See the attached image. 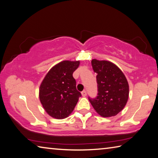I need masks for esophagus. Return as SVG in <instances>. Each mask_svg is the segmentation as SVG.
<instances>
[{
  "mask_svg": "<svg viewBox=\"0 0 158 158\" xmlns=\"http://www.w3.org/2000/svg\"><path fill=\"white\" fill-rule=\"evenodd\" d=\"M81 94H82V96H83V97H85V96H87V92H86V91H82V92H81Z\"/></svg>",
  "mask_w": 158,
  "mask_h": 158,
  "instance_id": "esophagus-1",
  "label": "esophagus"
}]
</instances>
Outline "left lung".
<instances>
[{
  "label": "left lung",
  "instance_id": "1",
  "mask_svg": "<svg viewBox=\"0 0 158 158\" xmlns=\"http://www.w3.org/2000/svg\"><path fill=\"white\" fill-rule=\"evenodd\" d=\"M94 71L97 73L98 96L89 97L96 112L103 117L117 115L126 106L129 85L126 76L117 65L106 60H92Z\"/></svg>",
  "mask_w": 158,
  "mask_h": 158
}]
</instances>
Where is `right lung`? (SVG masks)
Segmentation results:
<instances>
[{
	"mask_svg": "<svg viewBox=\"0 0 158 158\" xmlns=\"http://www.w3.org/2000/svg\"><path fill=\"white\" fill-rule=\"evenodd\" d=\"M79 61H62L51 69L40 87V100L45 111L55 118L62 119L73 112L81 96L76 89L73 73Z\"/></svg>",
	"mask_w": 158,
	"mask_h": 158,
	"instance_id": "right-lung-1",
	"label": "right lung"
}]
</instances>
